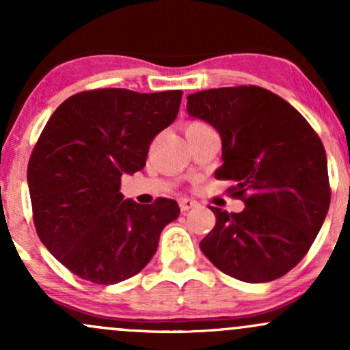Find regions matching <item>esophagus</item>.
Here are the masks:
<instances>
[{"mask_svg": "<svg viewBox=\"0 0 350 350\" xmlns=\"http://www.w3.org/2000/svg\"><path fill=\"white\" fill-rule=\"evenodd\" d=\"M199 206V202L198 200H194V199H189V198H180L179 199V207H180V211H189V208H194V207H198Z\"/></svg>", "mask_w": 350, "mask_h": 350, "instance_id": "esophagus-1", "label": "esophagus"}]
</instances>
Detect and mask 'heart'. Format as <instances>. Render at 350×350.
<instances>
[{"mask_svg":"<svg viewBox=\"0 0 350 350\" xmlns=\"http://www.w3.org/2000/svg\"><path fill=\"white\" fill-rule=\"evenodd\" d=\"M200 124H206V123H202V122H191V123H187L186 130H189V128H194V126H200Z\"/></svg>","mask_w":350,"mask_h":350,"instance_id":"b5f03b06","label":"heart"}]
</instances>
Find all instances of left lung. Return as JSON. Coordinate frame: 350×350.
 Here are the masks:
<instances>
[{
  "label": "left lung",
  "instance_id": "1",
  "mask_svg": "<svg viewBox=\"0 0 350 350\" xmlns=\"http://www.w3.org/2000/svg\"><path fill=\"white\" fill-rule=\"evenodd\" d=\"M189 115L211 123L222 138L220 180L242 212L220 211L200 250L226 275L267 283L304 258L331 204L323 142L286 100L256 85L191 94Z\"/></svg>",
  "mask_w": 350,
  "mask_h": 350
}]
</instances>
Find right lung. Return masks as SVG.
<instances>
[{"label":"right lung","mask_w":350,"mask_h":350,"mask_svg":"<svg viewBox=\"0 0 350 350\" xmlns=\"http://www.w3.org/2000/svg\"><path fill=\"white\" fill-rule=\"evenodd\" d=\"M183 90L95 88L72 95L44 126L27 164L36 232L55 258L97 284L146 267L176 200H124L122 176L142 171L150 144L178 116Z\"/></svg>","instance_id":"add662e5"}]
</instances>
